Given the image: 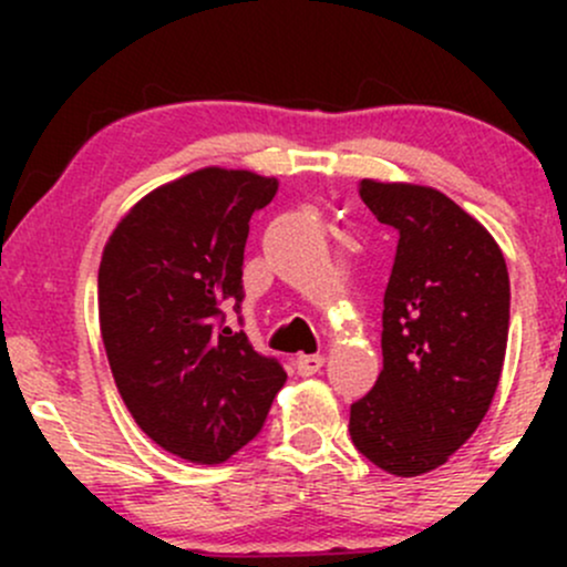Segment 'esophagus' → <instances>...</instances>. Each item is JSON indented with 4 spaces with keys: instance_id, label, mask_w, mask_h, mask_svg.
I'll return each instance as SVG.
<instances>
[{
    "instance_id": "obj_1",
    "label": "esophagus",
    "mask_w": 567,
    "mask_h": 567,
    "mask_svg": "<svg viewBox=\"0 0 567 567\" xmlns=\"http://www.w3.org/2000/svg\"><path fill=\"white\" fill-rule=\"evenodd\" d=\"M320 365H322L320 351H301V354H298V368H301L303 373H315V370H320Z\"/></svg>"
}]
</instances>
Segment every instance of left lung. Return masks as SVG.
Here are the masks:
<instances>
[{
    "mask_svg": "<svg viewBox=\"0 0 567 567\" xmlns=\"http://www.w3.org/2000/svg\"><path fill=\"white\" fill-rule=\"evenodd\" d=\"M277 188L202 167L135 202L103 247L97 322L116 389L141 432L192 464L243 451L288 381L220 311H239L250 218Z\"/></svg>",
    "mask_w": 567,
    "mask_h": 567,
    "instance_id": "1",
    "label": "left lung"
}]
</instances>
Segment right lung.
Masks as SVG:
<instances>
[{
	"label": "right lung",
	"mask_w": 567,
	"mask_h": 567,
	"mask_svg": "<svg viewBox=\"0 0 567 567\" xmlns=\"http://www.w3.org/2000/svg\"><path fill=\"white\" fill-rule=\"evenodd\" d=\"M370 207L400 231L383 296V368L351 405L357 451L394 477L445 464L477 432L496 394L509 338V271L496 239L461 207L392 202ZM378 213V208L373 210Z\"/></svg>",
	"instance_id": "obj_1"
}]
</instances>
